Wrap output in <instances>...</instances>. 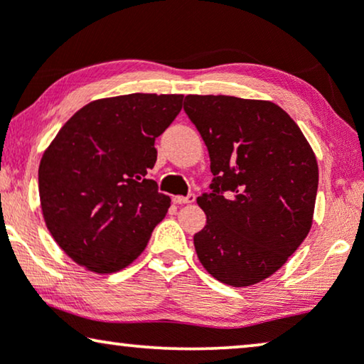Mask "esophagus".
Here are the masks:
<instances>
[{
	"mask_svg": "<svg viewBox=\"0 0 364 364\" xmlns=\"http://www.w3.org/2000/svg\"><path fill=\"white\" fill-rule=\"evenodd\" d=\"M173 202L176 203H192V202H196V193H188V196H186V197L176 196L173 197Z\"/></svg>",
	"mask_w": 364,
	"mask_h": 364,
	"instance_id": "obj_1",
	"label": "esophagus"
}]
</instances>
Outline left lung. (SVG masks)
<instances>
[{
  "label": "left lung",
  "mask_w": 364,
  "mask_h": 364,
  "mask_svg": "<svg viewBox=\"0 0 364 364\" xmlns=\"http://www.w3.org/2000/svg\"><path fill=\"white\" fill-rule=\"evenodd\" d=\"M205 142L210 192L197 198L207 223L197 257L218 282L248 287L273 275L311 228L318 164L296 122L270 101L186 96Z\"/></svg>",
  "instance_id": "left-lung-1"
}]
</instances>
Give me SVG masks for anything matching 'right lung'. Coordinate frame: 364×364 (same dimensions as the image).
I'll use <instances>...</instances> for the list:
<instances>
[{
    "mask_svg": "<svg viewBox=\"0 0 364 364\" xmlns=\"http://www.w3.org/2000/svg\"><path fill=\"white\" fill-rule=\"evenodd\" d=\"M181 94L99 99L74 114L39 164L44 222L79 265L114 273L132 263L171 198L146 178L156 137L182 109Z\"/></svg>",
    "mask_w": 364,
    "mask_h": 364,
    "instance_id": "1",
    "label": "right lung"
}]
</instances>
